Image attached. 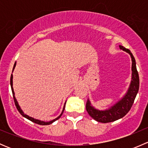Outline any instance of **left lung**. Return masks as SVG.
<instances>
[{"label":"left lung","instance_id":"obj_1","mask_svg":"<svg viewBox=\"0 0 148 148\" xmlns=\"http://www.w3.org/2000/svg\"><path fill=\"white\" fill-rule=\"evenodd\" d=\"M120 49L125 51L127 52L132 59V80L130 84L128 90L125 96L118 101L116 104L112 106L109 109L105 110H99L95 109L91 104L90 101L88 99L86 104V110L88 114L96 121L102 123H107V122H114V121L122 118L124 116L127 114L130 110L134 101H135L136 95L139 90V80L138 72L136 68V62L133 55L129 49L123 47L122 46H119Z\"/></svg>","mask_w":148,"mask_h":148}]
</instances>
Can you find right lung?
<instances>
[{
  "label": "right lung",
  "instance_id": "obj_1",
  "mask_svg": "<svg viewBox=\"0 0 148 148\" xmlns=\"http://www.w3.org/2000/svg\"><path fill=\"white\" fill-rule=\"evenodd\" d=\"M16 63H15L14 66H13V69H15V66H16ZM10 86H11V90H12V93H13V99H14L15 104H16V108H17L18 111L19 112H20V114H21L22 116H23V117H26V119H28V120H31V122H34V123L38 124V125H50V124L53 123V122H55V121H56V120H57L58 119L60 118L61 116H62V114H63L64 110V108H65V104H66V102H65V104H64V108H63V110H62V112L61 113L60 115H59V117H56V119H54V120H51V121H49V122H44V121H41V120H36V119H34V118H33V117H29V116L27 115V114H24V113H23V112L22 111V110H21V109L20 106H19V104H18V103L17 100H16V97H15V93H14V91H13V74H11V77H10Z\"/></svg>",
  "mask_w": 148,
  "mask_h": 148
}]
</instances>
